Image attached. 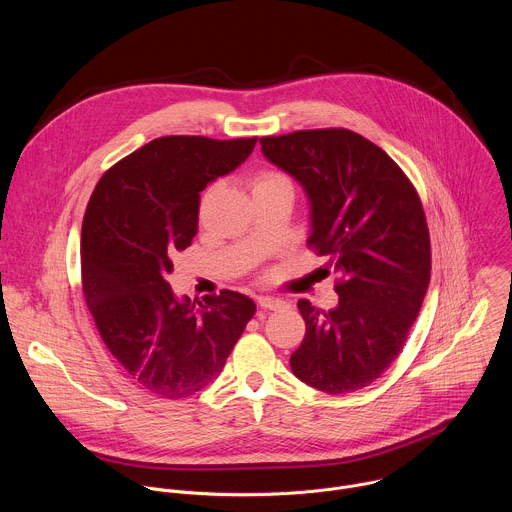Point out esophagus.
Wrapping results in <instances>:
<instances>
[{"mask_svg":"<svg viewBox=\"0 0 512 512\" xmlns=\"http://www.w3.org/2000/svg\"><path fill=\"white\" fill-rule=\"evenodd\" d=\"M257 304H259L261 308H265V310H279V308L285 306L283 300L271 298V296H259V298H257Z\"/></svg>","mask_w":512,"mask_h":512,"instance_id":"esophagus-1","label":"esophagus"}]
</instances>
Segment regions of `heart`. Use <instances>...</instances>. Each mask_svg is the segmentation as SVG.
<instances>
[{
	"label": "heart",
	"instance_id": "b5f03b06",
	"mask_svg": "<svg viewBox=\"0 0 512 512\" xmlns=\"http://www.w3.org/2000/svg\"><path fill=\"white\" fill-rule=\"evenodd\" d=\"M275 190H291V192H294V184H291V180L283 172H277V170H261L253 176V180H251L253 198L275 192Z\"/></svg>",
	"mask_w": 512,
	"mask_h": 512
}]
</instances>
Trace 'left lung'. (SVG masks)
Returning a JSON list of instances; mask_svg holds the SVG:
<instances>
[{"label":"left lung","instance_id":"8db88e82","mask_svg":"<svg viewBox=\"0 0 512 512\" xmlns=\"http://www.w3.org/2000/svg\"><path fill=\"white\" fill-rule=\"evenodd\" d=\"M261 152L306 192L308 245L340 275L332 310L298 302L306 336L291 373L330 395L367 387L401 352L427 294L419 196L379 145L348 129L261 137Z\"/></svg>","mask_w":512,"mask_h":512}]
</instances>
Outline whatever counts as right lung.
<instances>
[{
	"instance_id": "add662e5",
	"label": "right lung",
	"mask_w": 512,
	"mask_h": 512,
	"mask_svg": "<svg viewBox=\"0 0 512 512\" xmlns=\"http://www.w3.org/2000/svg\"><path fill=\"white\" fill-rule=\"evenodd\" d=\"M257 137L218 141L160 137L115 164L97 184L83 221V291L99 334L141 391L184 399L221 375L255 314V302L223 291L198 306L168 275L198 231L200 192L237 170Z\"/></svg>"
}]
</instances>
